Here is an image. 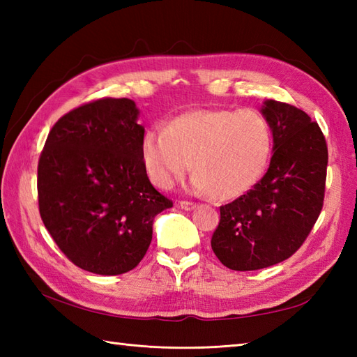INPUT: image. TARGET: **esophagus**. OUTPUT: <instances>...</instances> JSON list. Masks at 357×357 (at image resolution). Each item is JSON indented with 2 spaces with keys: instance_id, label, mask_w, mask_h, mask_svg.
Here are the masks:
<instances>
[{
  "instance_id": "34e87169",
  "label": "esophagus",
  "mask_w": 357,
  "mask_h": 357,
  "mask_svg": "<svg viewBox=\"0 0 357 357\" xmlns=\"http://www.w3.org/2000/svg\"><path fill=\"white\" fill-rule=\"evenodd\" d=\"M178 206H179L181 208H183V210H187V211H190V210H195V208H196V204H195V202H190V201H179Z\"/></svg>"
}]
</instances>
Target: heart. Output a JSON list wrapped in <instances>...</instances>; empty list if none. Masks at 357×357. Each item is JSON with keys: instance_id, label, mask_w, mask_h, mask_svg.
Here are the masks:
<instances>
[{"instance_id": "1", "label": "heart", "mask_w": 357, "mask_h": 357, "mask_svg": "<svg viewBox=\"0 0 357 357\" xmlns=\"http://www.w3.org/2000/svg\"><path fill=\"white\" fill-rule=\"evenodd\" d=\"M273 150L267 121L255 110L195 109L150 127L141 141L149 178L162 190L192 170V187L211 199H236L259 183Z\"/></svg>"}]
</instances>
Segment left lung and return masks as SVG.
<instances>
[{"mask_svg": "<svg viewBox=\"0 0 357 357\" xmlns=\"http://www.w3.org/2000/svg\"><path fill=\"white\" fill-rule=\"evenodd\" d=\"M262 115L273 156L252 190L221 207L211 248L225 267L259 270L288 259L312 231L324 206L328 150L304 110L267 100Z\"/></svg>", "mask_w": 357, "mask_h": 357, "instance_id": "left-lung-1", "label": "left lung"}]
</instances>
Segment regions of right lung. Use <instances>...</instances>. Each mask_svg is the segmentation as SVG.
Returning <instances> with one entry per match:
<instances>
[{
    "label": "right lung",
    "mask_w": 357,
    "mask_h": 357,
    "mask_svg": "<svg viewBox=\"0 0 357 357\" xmlns=\"http://www.w3.org/2000/svg\"><path fill=\"white\" fill-rule=\"evenodd\" d=\"M128 98H102L52 127L38 162L45 229L77 267L116 276L133 270L153 221L173 207L151 185L141 158L144 127Z\"/></svg>",
    "instance_id": "1"
}]
</instances>
